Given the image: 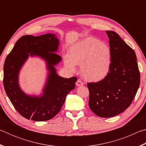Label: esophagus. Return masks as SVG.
Listing matches in <instances>:
<instances>
[{
	"instance_id": "obj_1",
	"label": "esophagus",
	"mask_w": 146,
	"mask_h": 146,
	"mask_svg": "<svg viewBox=\"0 0 146 146\" xmlns=\"http://www.w3.org/2000/svg\"><path fill=\"white\" fill-rule=\"evenodd\" d=\"M84 84V83L81 81L80 79H78L77 81H76V86H82Z\"/></svg>"
}]
</instances>
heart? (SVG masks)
<instances>
[{"mask_svg": "<svg viewBox=\"0 0 146 146\" xmlns=\"http://www.w3.org/2000/svg\"><path fill=\"white\" fill-rule=\"evenodd\" d=\"M64 64L73 71L76 70V65H80L84 78L98 82L104 78L110 70L111 51L99 39L90 37L71 47L68 55L64 56Z\"/></svg>", "mask_w": 146, "mask_h": 146, "instance_id": "1", "label": "heart"}]
</instances>
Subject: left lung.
Returning a JSON list of instances; mask_svg holds the SVG:
<instances>
[{
    "label": "left lung",
    "instance_id": "8db88e82",
    "mask_svg": "<svg viewBox=\"0 0 146 146\" xmlns=\"http://www.w3.org/2000/svg\"><path fill=\"white\" fill-rule=\"evenodd\" d=\"M111 64L106 77L88 83L89 106L100 117L120 114L131 104L139 88L140 71L134 50L113 31H107Z\"/></svg>",
    "mask_w": 146,
    "mask_h": 146
}]
</instances>
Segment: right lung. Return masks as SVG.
I'll list each match as a JSON object with an SVG mask.
<instances>
[{
  "instance_id": "1",
  "label": "right lung",
  "mask_w": 146,
  "mask_h": 146,
  "mask_svg": "<svg viewBox=\"0 0 146 146\" xmlns=\"http://www.w3.org/2000/svg\"><path fill=\"white\" fill-rule=\"evenodd\" d=\"M58 39L54 34L24 35L17 41L6 56L4 64V90L15 109L27 119L46 121L53 118L60 111L68 94L75 88L76 76L62 77L54 67L62 60L60 55L54 53L58 50ZM29 55L44 59L49 71L41 97L26 95L19 87V71Z\"/></svg>"
}]
</instances>
